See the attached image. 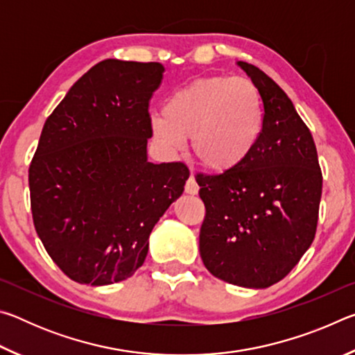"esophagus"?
Returning <instances> with one entry per match:
<instances>
[{"label":"esophagus","mask_w":355,"mask_h":355,"mask_svg":"<svg viewBox=\"0 0 355 355\" xmlns=\"http://www.w3.org/2000/svg\"><path fill=\"white\" fill-rule=\"evenodd\" d=\"M184 191L188 192V194H191V196H196L197 192H199V184H197V182H196L194 177H192V175L188 180H186Z\"/></svg>","instance_id":"esophagus-1"}]
</instances>
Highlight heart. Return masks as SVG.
I'll return each mask as SVG.
<instances>
[{"label": "heart", "instance_id": "heart-1", "mask_svg": "<svg viewBox=\"0 0 355 355\" xmlns=\"http://www.w3.org/2000/svg\"><path fill=\"white\" fill-rule=\"evenodd\" d=\"M152 128L167 147L177 148L191 139L192 155L203 169L228 175L243 169L260 147L261 94L248 78H197L167 98Z\"/></svg>", "mask_w": 355, "mask_h": 355}]
</instances>
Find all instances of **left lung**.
<instances>
[{"instance_id": "1", "label": "left lung", "mask_w": 355, "mask_h": 355, "mask_svg": "<svg viewBox=\"0 0 355 355\" xmlns=\"http://www.w3.org/2000/svg\"><path fill=\"white\" fill-rule=\"evenodd\" d=\"M238 65L261 94L264 133L243 169L196 175L205 205L199 249L214 277L268 288L286 277L313 243L322 173L313 136L288 95L255 65Z\"/></svg>"}]
</instances>
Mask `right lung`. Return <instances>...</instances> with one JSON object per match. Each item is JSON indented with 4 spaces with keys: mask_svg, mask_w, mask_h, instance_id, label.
<instances>
[{
    "mask_svg": "<svg viewBox=\"0 0 355 355\" xmlns=\"http://www.w3.org/2000/svg\"><path fill=\"white\" fill-rule=\"evenodd\" d=\"M159 62L105 59L50 114L29 166L35 232L78 284L110 285L142 266L148 236L189 177L147 161Z\"/></svg>",
    "mask_w": 355,
    "mask_h": 355,
    "instance_id": "right-lung-1",
    "label": "right lung"
}]
</instances>
